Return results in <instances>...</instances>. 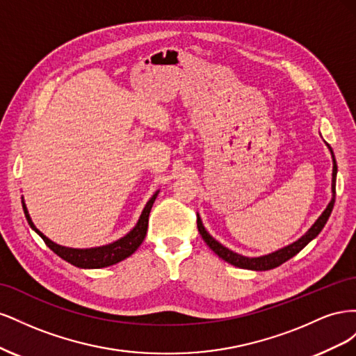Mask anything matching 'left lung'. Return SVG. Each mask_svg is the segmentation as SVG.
Segmentation results:
<instances>
[{"instance_id": "8db88e82", "label": "left lung", "mask_w": 356, "mask_h": 356, "mask_svg": "<svg viewBox=\"0 0 356 356\" xmlns=\"http://www.w3.org/2000/svg\"><path fill=\"white\" fill-rule=\"evenodd\" d=\"M328 145V144H327ZM328 149L331 153L332 157V178H331V200L327 204V208L324 209L318 220L312 224V227L298 238L296 242L289 243L281 250H276L270 254H266V255H260V257H246L242 254L234 252L232 250H229L227 246L221 245L217 239H213L212 236L208 233V230L204 229V225L202 222L200 215L197 213V229L199 233L202 234V239L207 242V245L211 248V250L217 254L220 258H222L224 261H227L236 267H241V268H248V270H257V272H261V270H270V268H275L277 266H281L282 263L288 261L289 258H293L294 255H297L303 248L310 242L314 241L316 236L321 233V230L324 229V225L327 224L331 211L334 208V202H336V178H337V163H336V157H334V153L331 147L328 145Z\"/></svg>"}]
</instances>
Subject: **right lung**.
Returning <instances> with one entry per match:
<instances>
[{
  "mask_svg": "<svg viewBox=\"0 0 356 356\" xmlns=\"http://www.w3.org/2000/svg\"><path fill=\"white\" fill-rule=\"evenodd\" d=\"M157 195H159V190L152 197H149L141 215H139L138 222L135 224V227L131 232L124 234L123 238L117 239L108 245L95 246V248H68V246H62V245L55 243L53 241H50L46 234H42L35 227V224L32 222L24 197H22V208H24L25 217H26L28 224L31 225V229L34 230L40 236V238L44 241V243L50 248V250L56 255H59L62 260H65L70 264H72L75 267H80V268H102V267H108V266L123 261L124 258L131 257L138 250L139 245L144 242L147 229H148L149 211H152V208H153V203H154Z\"/></svg>",
  "mask_w": 356,
  "mask_h": 356,
  "instance_id": "1",
  "label": "right lung"
}]
</instances>
